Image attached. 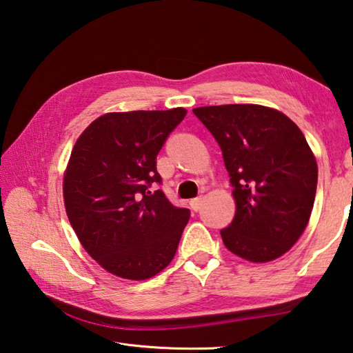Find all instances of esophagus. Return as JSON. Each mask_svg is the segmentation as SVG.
I'll use <instances>...</instances> for the list:
<instances>
[{
	"label": "esophagus",
	"instance_id": "esophagus-1",
	"mask_svg": "<svg viewBox=\"0 0 353 353\" xmlns=\"http://www.w3.org/2000/svg\"><path fill=\"white\" fill-rule=\"evenodd\" d=\"M202 197H196V199H192L191 202H190V206H191V210L192 211H199L200 210V206H202Z\"/></svg>",
	"mask_w": 353,
	"mask_h": 353
}]
</instances>
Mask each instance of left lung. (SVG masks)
I'll list each match as a JSON object with an SVG mask.
<instances>
[{
  "mask_svg": "<svg viewBox=\"0 0 353 353\" xmlns=\"http://www.w3.org/2000/svg\"><path fill=\"white\" fill-rule=\"evenodd\" d=\"M223 153L236 216L222 234L239 257L265 263L288 252L312 212L319 168L305 134L277 110L230 103L192 110Z\"/></svg>",
  "mask_w": 353,
  "mask_h": 353,
  "instance_id": "left-lung-1",
  "label": "left lung"
}]
</instances>
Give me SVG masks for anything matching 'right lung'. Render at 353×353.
Masks as SVG:
<instances>
[{
    "label": "right lung",
    "instance_id": "obj_1",
    "mask_svg": "<svg viewBox=\"0 0 353 353\" xmlns=\"http://www.w3.org/2000/svg\"><path fill=\"white\" fill-rule=\"evenodd\" d=\"M185 108L107 113L76 141L64 176V202L84 250L117 277L145 280L170 265L188 208L165 196L156 159Z\"/></svg>",
    "mask_w": 353,
    "mask_h": 353
}]
</instances>
